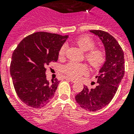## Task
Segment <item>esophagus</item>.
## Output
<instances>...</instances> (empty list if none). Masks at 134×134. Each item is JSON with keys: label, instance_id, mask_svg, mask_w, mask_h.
Returning a JSON list of instances; mask_svg holds the SVG:
<instances>
[{"label": "esophagus", "instance_id": "esophagus-1", "mask_svg": "<svg viewBox=\"0 0 134 134\" xmlns=\"http://www.w3.org/2000/svg\"><path fill=\"white\" fill-rule=\"evenodd\" d=\"M65 79H67V80H69V81H70L71 82H72V83H75L76 82V81L74 79H71V78H70V77H65Z\"/></svg>", "mask_w": 134, "mask_h": 134}]
</instances>
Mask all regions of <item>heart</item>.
Here are the masks:
<instances>
[{
  "instance_id": "b5f03b06",
  "label": "heart",
  "mask_w": 134,
  "mask_h": 134,
  "mask_svg": "<svg viewBox=\"0 0 134 134\" xmlns=\"http://www.w3.org/2000/svg\"><path fill=\"white\" fill-rule=\"evenodd\" d=\"M76 43L83 51H88L86 54V58L91 66L99 67L104 63L105 55L100 49L94 48V42L88 37H81L76 40ZM66 51V45H63L59 51V57L63 58ZM88 69L85 65L71 62L64 67V72L74 79H79L81 76L88 73Z\"/></svg>"
}]
</instances>
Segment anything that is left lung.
I'll return each instance as SVG.
<instances>
[{"instance_id": "obj_1", "label": "left lung", "mask_w": 134, "mask_h": 134, "mask_svg": "<svg viewBox=\"0 0 134 134\" xmlns=\"http://www.w3.org/2000/svg\"><path fill=\"white\" fill-rule=\"evenodd\" d=\"M90 32L99 37L103 43L106 60L96 76L97 86L89 90L85 86L75 99L82 108L93 112L108 105L116 93L125 74V57L119 43L109 33L99 30Z\"/></svg>"}]
</instances>
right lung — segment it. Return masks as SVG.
<instances>
[{"label":"right lung","mask_w":134,"mask_h":134,"mask_svg":"<svg viewBox=\"0 0 134 134\" xmlns=\"http://www.w3.org/2000/svg\"><path fill=\"white\" fill-rule=\"evenodd\" d=\"M68 37L35 32L22 40L14 51L10 74L18 97L27 106L42 108L53 97L60 81L57 79L48 81L46 68L58 60L59 51Z\"/></svg>","instance_id":"add662e5"}]
</instances>
